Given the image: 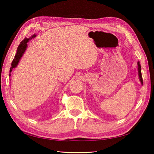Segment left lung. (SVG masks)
I'll list each match as a JSON object with an SVG mask.
<instances>
[{"mask_svg":"<svg viewBox=\"0 0 154 154\" xmlns=\"http://www.w3.org/2000/svg\"><path fill=\"white\" fill-rule=\"evenodd\" d=\"M138 65V73H139V80H140L141 83L143 84V78L141 75V65L139 63V62H137Z\"/></svg>","mask_w":154,"mask_h":154,"instance_id":"1","label":"left lung"}]
</instances>
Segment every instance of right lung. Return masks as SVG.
Masks as SVG:
<instances>
[{"label":"right lung","instance_id":"1","mask_svg":"<svg viewBox=\"0 0 154 154\" xmlns=\"http://www.w3.org/2000/svg\"><path fill=\"white\" fill-rule=\"evenodd\" d=\"M36 35H33L31 37L32 38V37H35ZM31 38H30L31 39ZM29 38H24V40H23L20 43L19 45L18 46V48H17V53L15 56V58L13 59V60L12 61V63H11V68H10V72H11L12 71V70L13 68H15V67H17V66L18 65V63L19 62V60L21 58V57H22L23 54H24V53L25 52V51L26 49V48H27V43L29 41ZM11 75L10 74V76Z\"/></svg>","mask_w":154,"mask_h":154}]
</instances>
